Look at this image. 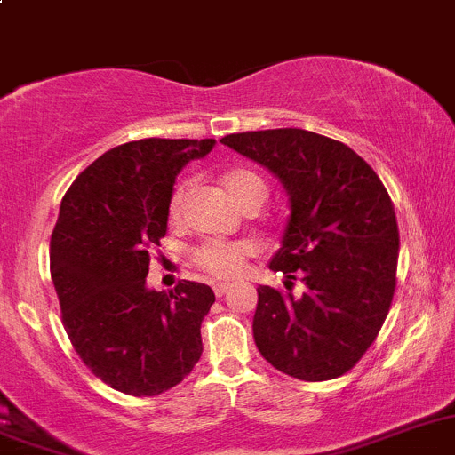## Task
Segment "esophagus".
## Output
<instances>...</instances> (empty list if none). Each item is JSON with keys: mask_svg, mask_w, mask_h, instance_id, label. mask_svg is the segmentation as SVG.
Returning <instances> with one entry per match:
<instances>
[{"mask_svg": "<svg viewBox=\"0 0 455 455\" xmlns=\"http://www.w3.org/2000/svg\"><path fill=\"white\" fill-rule=\"evenodd\" d=\"M230 288H232L230 283H216V285H214V295H216V297H223L225 292H228V290H230Z\"/></svg>", "mask_w": 455, "mask_h": 455, "instance_id": "obj_1", "label": "esophagus"}]
</instances>
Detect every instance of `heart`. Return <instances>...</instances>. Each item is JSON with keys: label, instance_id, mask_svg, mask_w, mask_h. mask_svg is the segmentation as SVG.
I'll return each mask as SVG.
<instances>
[{"label": "heart", "instance_id": "1", "mask_svg": "<svg viewBox=\"0 0 455 455\" xmlns=\"http://www.w3.org/2000/svg\"><path fill=\"white\" fill-rule=\"evenodd\" d=\"M223 188L241 210H245V207H261L263 201L267 198L266 180L257 172L243 170V167L228 172L223 176ZM185 192H188V185L185 183L176 185V189L172 192L170 207H167L170 223H180ZM254 252H257V248H254L252 241H235V243L210 241V243H203L201 248H196L194 259H196L198 267H203L214 279H235V276H239L243 272L245 261Z\"/></svg>", "mask_w": 455, "mask_h": 455}]
</instances>
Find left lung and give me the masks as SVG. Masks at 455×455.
<instances>
[{
    "label": "left lung",
    "instance_id": "8db88e82",
    "mask_svg": "<svg viewBox=\"0 0 455 455\" xmlns=\"http://www.w3.org/2000/svg\"><path fill=\"white\" fill-rule=\"evenodd\" d=\"M223 145L270 170L290 216L270 261L285 285H259L252 332L259 353L304 382L335 379L369 350L395 292L400 232L382 180L348 145L306 129L230 133Z\"/></svg>",
    "mask_w": 455,
    "mask_h": 455
}]
</instances>
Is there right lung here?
<instances>
[{"label": "right lung", "instance_id": "1", "mask_svg": "<svg viewBox=\"0 0 455 455\" xmlns=\"http://www.w3.org/2000/svg\"><path fill=\"white\" fill-rule=\"evenodd\" d=\"M216 145L145 138L114 147L68 188L51 236L62 323L95 378L127 395L170 391L201 360L210 285L147 288L149 250L167 232L176 176Z\"/></svg>", "mask_w": 455, "mask_h": 455}]
</instances>
